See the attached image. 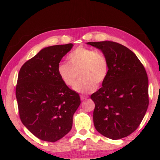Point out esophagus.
I'll use <instances>...</instances> for the list:
<instances>
[{
    "instance_id": "34e87169",
    "label": "esophagus",
    "mask_w": 160,
    "mask_h": 160,
    "mask_svg": "<svg viewBox=\"0 0 160 160\" xmlns=\"http://www.w3.org/2000/svg\"><path fill=\"white\" fill-rule=\"evenodd\" d=\"M88 98V96H85V95H80V99L82 101H83V100H85Z\"/></svg>"
}]
</instances>
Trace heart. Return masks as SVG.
<instances>
[{"mask_svg":"<svg viewBox=\"0 0 160 160\" xmlns=\"http://www.w3.org/2000/svg\"><path fill=\"white\" fill-rule=\"evenodd\" d=\"M68 63H61L57 71L61 80L68 87L74 85L78 75L80 79L75 83L74 90L79 93H90L95 90L107 79L109 63L105 56L93 48L78 47L68 56Z\"/></svg>","mask_w":160,"mask_h":160,"instance_id":"1","label":"heart"}]
</instances>
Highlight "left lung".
Returning <instances> with one entry per match:
<instances>
[{
	"label": "left lung",
	"mask_w": 160,
	"mask_h": 160,
	"mask_svg": "<svg viewBox=\"0 0 160 160\" xmlns=\"http://www.w3.org/2000/svg\"><path fill=\"white\" fill-rule=\"evenodd\" d=\"M102 51L109 73L90 98L95 104L94 125L100 134L118 140L127 137L140 126L149 104L148 78L136 55L118 43L88 42Z\"/></svg>",
	"instance_id": "left-lung-1"
}]
</instances>
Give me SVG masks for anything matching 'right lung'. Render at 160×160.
Masks as SVG:
<instances>
[{
	"instance_id": "add662e5",
	"label": "right lung",
	"mask_w": 160,
	"mask_h": 160,
	"mask_svg": "<svg viewBox=\"0 0 160 160\" xmlns=\"http://www.w3.org/2000/svg\"><path fill=\"white\" fill-rule=\"evenodd\" d=\"M72 44L43 48L21 67L16 98L22 123L38 138L56 142L72 128L78 93L61 80L57 68Z\"/></svg>"
}]
</instances>
